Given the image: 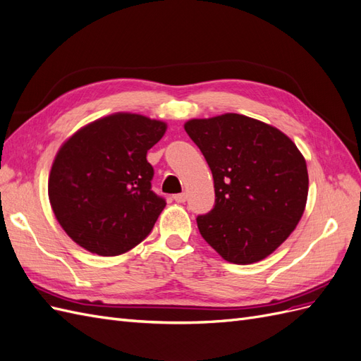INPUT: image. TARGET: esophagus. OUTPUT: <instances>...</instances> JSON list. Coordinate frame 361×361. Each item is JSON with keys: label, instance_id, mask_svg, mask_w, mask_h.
<instances>
[{"label": "esophagus", "instance_id": "obj_1", "mask_svg": "<svg viewBox=\"0 0 361 361\" xmlns=\"http://www.w3.org/2000/svg\"><path fill=\"white\" fill-rule=\"evenodd\" d=\"M173 199H174V202H178V203H185V200H187V194H185V192L174 194Z\"/></svg>", "mask_w": 361, "mask_h": 361}]
</instances>
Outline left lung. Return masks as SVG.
<instances>
[{
  "instance_id": "obj_1",
  "label": "left lung",
  "mask_w": 361,
  "mask_h": 361,
  "mask_svg": "<svg viewBox=\"0 0 361 361\" xmlns=\"http://www.w3.org/2000/svg\"><path fill=\"white\" fill-rule=\"evenodd\" d=\"M185 130L214 178L215 203L197 216L200 235L232 264L265 259L293 232L307 202L300 150L279 129L233 113L190 120Z\"/></svg>"
}]
</instances>
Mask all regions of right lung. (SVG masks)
<instances>
[{
  "label": "right lung",
  "mask_w": 361,
  "mask_h": 361,
  "mask_svg": "<svg viewBox=\"0 0 361 361\" xmlns=\"http://www.w3.org/2000/svg\"><path fill=\"white\" fill-rule=\"evenodd\" d=\"M166 123L118 113L87 125L61 146L48 194L63 231L82 248L117 256L152 232L166 199L152 191L146 155Z\"/></svg>",
  "instance_id": "right-lung-1"
}]
</instances>
